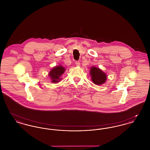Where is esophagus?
Here are the masks:
<instances>
[{
    "label": "esophagus",
    "instance_id": "obj_1",
    "mask_svg": "<svg viewBox=\"0 0 150 150\" xmlns=\"http://www.w3.org/2000/svg\"><path fill=\"white\" fill-rule=\"evenodd\" d=\"M75 64H76V65L77 66H80V62H79V61H76Z\"/></svg>",
    "mask_w": 150,
    "mask_h": 150
}]
</instances>
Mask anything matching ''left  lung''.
I'll return each mask as SVG.
<instances>
[{"label":"left lung","mask_w":150,"mask_h":150,"mask_svg":"<svg viewBox=\"0 0 150 150\" xmlns=\"http://www.w3.org/2000/svg\"><path fill=\"white\" fill-rule=\"evenodd\" d=\"M92 80L94 84L101 85L105 83L107 79L106 74L100 69L96 67H92L90 70Z\"/></svg>","instance_id":"left-lung-1"}]
</instances>
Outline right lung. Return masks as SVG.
I'll use <instances>...</instances> for the list:
<instances>
[{
	"mask_svg": "<svg viewBox=\"0 0 150 150\" xmlns=\"http://www.w3.org/2000/svg\"><path fill=\"white\" fill-rule=\"evenodd\" d=\"M64 67L59 65L54 67L49 73V76L52 83H57L61 80V75L65 71Z\"/></svg>",
	"mask_w": 150,
	"mask_h": 150,
	"instance_id": "add662e5",
	"label": "right lung"
}]
</instances>
